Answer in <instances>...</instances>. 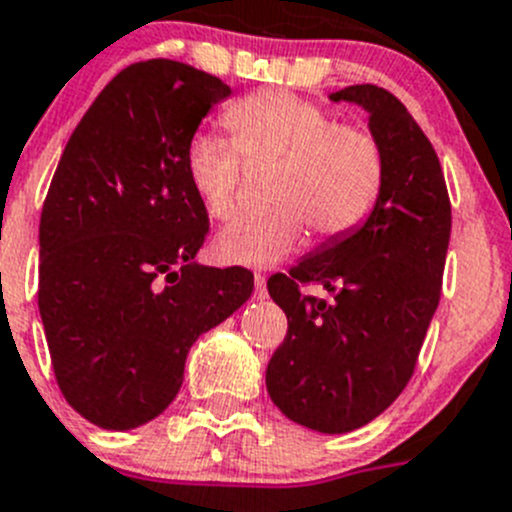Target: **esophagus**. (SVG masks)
I'll return each instance as SVG.
<instances>
[{
  "label": "esophagus",
  "mask_w": 512,
  "mask_h": 512,
  "mask_svg": "<svg viewBox=\"0 0 512 512\" xmlns=\"http://www.w3.org/2000/svg\"><path fill=\"white\" fill-rule=\"evenodd\" d=\"M255 295L260 297H265L267 295V287H265V275H262V272H255Z\"/></svg>",
  "instance_id": "esophagus-1"
}]
</instances>
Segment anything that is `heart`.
I'll return each instance as SVG.
<instances>
[{
    "label": "heart",
    "mask_w": 512,
    "mask_h": 512,
    "mask_svg": "<svg viewBox=\"0 0 512 512\" xmlns=\"http://www.w3.org/2000/svg\"><path fill=\"white\" fill-rule=\"evenodd\" d=\"M232 140L197 132L187 142L185 170L197 200L215 220L235 212L247 165H275L270 202L240 215L217 235L215 255L230 265L267 267L302 245L307 225L322 240L347 235L367 220L385 177L377 137L360 124L337 122L312 99L265 89L225 112Z\"/></svg>",
    "instance_id": "obj_1"
}]
</instances>
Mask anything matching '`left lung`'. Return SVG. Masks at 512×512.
Wrapping results in <instances>:
<instances>
[{"mask_svg": "<svg viewBox=\"0 0 512 512\" xmlns=\"http://www.w3.org/2000/svg\"><path fill=\"white\" fill-rule=\"evenodd\" d=\"M330 99L367 112L385 157L382 190L365 225L267 280L287 335L265 380L287 418L332 435L375 420L413 377L438 310L453 217L438 155L395 94L352 84ZM307 281L335 291L336 302L302 296Z\"/></svg>", "mask_w": 512, "mask_h": 512, "instance_id": "8db88e82", "label": "left lung"}]
</instances>
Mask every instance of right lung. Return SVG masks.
<instances>
[{"label": "right lung", "instance_id": "1", "mask_svg": "<svg viewBox=\"0 0 512 512\" xmlns=\"http://www.w3.org/2000/svg\"><path fill=\"white\" fill-rule=\"evenodd\" d=\"M227 97L190 64H130L59 157L39 220V315L64 400L99 428L157 418L180 393L192 342L252 295L245 267L195 262L210 217L185 150Z\"/></svg>", "mask_w": 512, "mask_h": 512}]
</instances>
